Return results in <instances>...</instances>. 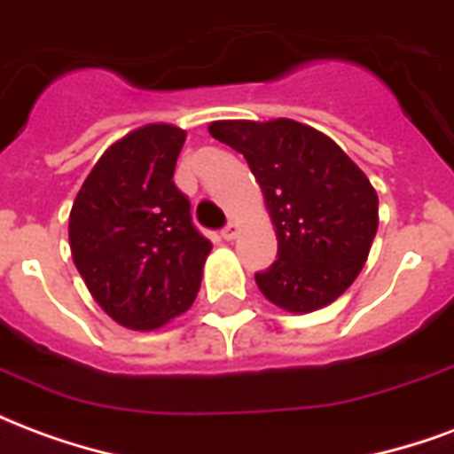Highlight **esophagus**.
I'll list each match as a JSON object with an SVG mask.
<instances>
[{"mask_svg":"<svg viewBox=\"0 0 454 454\" xmlns=\"http://www.w3.org/2000/svg\"><path fill=\"white\" fill-rule=\"evenodd\" d=\"M238 233H240V226H238L236 221H231V223H228V226L221 231V238H223V240H233Z\"/></svg>","mask_w":454,"mask_h":454,"instance_id":"34e87169","label":"esophagus"}]
</instances>
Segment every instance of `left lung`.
<instances>
[{
  "label": "left lung",
  "instance_id": "1",
  "mask_svg": "<svg viewBox=\"0 0 454 454\" xmlns=\"http://www.w3.org/2000/svg\"><path fill=\"white\" fill-rule=\"evenodd\" d=\"M208 133L243 153L275 223L277 260L255 275L260 292L292 314L335 301L360 275L380 226L364 172L299 121H214Z\"/></svg>",
  "mask_w": 454,
  "mask_h": 454
}]
</instances>
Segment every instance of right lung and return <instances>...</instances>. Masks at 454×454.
Masks as SVG:
<instances>
[{
	"label": "right lung",
	"instance_id": "1",
	"mask_svg": "<svg viewBox=\"0 0 454 454\" xmlns=\"http://www.w3.org/2000/svg\"><path fill=\"white\" fill-rule=\"evenodd\" d=\"M187 133L150 123L97 160L70 211V250L94 301L133 331H153L197 299L211 243L175 184Z\"/></svg>",
	"mask_w": 454,
	"mask_h": 454
}]
</instances>
